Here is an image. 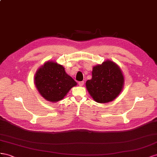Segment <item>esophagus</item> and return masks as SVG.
Here are the masks:
<instances>
[{"instance_id": "esophagus-1", "label": "esophagus", "mask_w": 157, "mask_h": 157, "mask_svg": "<svg viewBox=\"0 0 157 157\" xmlns=\"http://www.w3.org/2000/svg\"><path fill=\"white\" fill-rule=\"evenodd\" d=\"M78 84H79V86H83V84H84V82H83V81L82 82H79Z\"/></svg>"}]
</instances>
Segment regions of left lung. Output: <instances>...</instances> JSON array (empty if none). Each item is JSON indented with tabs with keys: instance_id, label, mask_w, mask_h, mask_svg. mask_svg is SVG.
<instances>
[{
	"instance_id": "1",
	"label": "left lung",
	"mask_w": 157,
	"mask_h": 157,
	"mask_svg": "<svg viewBox=\"0 0 157 157\" xmlns=\"http://www.w3.org/2000/svg\"><path fill=\"white\" fill-rule=\"evenodd\" d=\"M124 76L114 62L106 60L93 67L92 78L86 82V87L96 102L106 103L113 101L121 92Z\"/></svg>"
}]
</instances>
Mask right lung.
<instances>
[{"label": "right lung", "mask_w": 157, "mask_h": 157, "mask_svg": "<svg viewBox=\"0 0 157 157\" xmlns=\"http://www.w3.org/2000/svg\"><path fill=\"white\" fill-rule=\"evenodd\" d=\"M35 83L42 97L51 102L62 100L70 89L77 85L66 73L63 66L54 62H46L37 70Z\"/></svg>", "instance_id": "add662e5"}]
</instances>
